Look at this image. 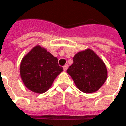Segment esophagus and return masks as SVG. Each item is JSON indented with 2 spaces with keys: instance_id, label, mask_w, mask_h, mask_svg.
Wrapping results in <instances>:
<instances>
[{
  "instance_id": "1",
  "label": "esophagus",
  "mask_w": 126,
  "mask_h": 126,
  "mask_svg": "<svg viewBox=\"0 0 126 126\" xmlns=\"http://www.w3.org/2000/svg\"><path fill=\"white\" fill-rule=\"evenodd\" d=\"M63 69H64V71H66L68 69V65H65L63 66Z\"/></svg>"
}]
</instances>
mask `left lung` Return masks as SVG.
<instances>
[{
    "instance_id": "obj_1",
    "label": "left lung",
    "mask_w": 126,
    "mask_h": 126,
    "mask_svg": "<svg viewBox=\"0 0 126 126\" xmlns=\"http://www.w3.org/2000/svg\"><path fill=\"white\" fill-rule=\"evenodd\" d=\"M73 61L67 72L79 90L85 93L95 92L107 80V67L93 50L88 49L78 52Z\"/></svg>"
}]
</instances>
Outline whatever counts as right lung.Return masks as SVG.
<instances>
[{"mask_svg": "<svg viewBox=\"0 0 126 126\" xmlns=\"http://www.w3.org/2000/svg\"><path fill=\"white\" fill-rule=\"evenodd\" d=\"M58 60L41 46L34 47L22 60L20 76L25 87L43 93L52 86L55 79L63 71Z\"/></svg>", "mask_w": 126, "mask_h": 126, "instance_id": "obj_1", "label": "right lung"}]
</instances>
